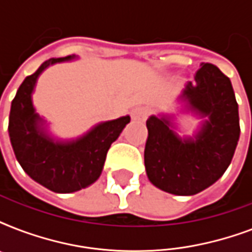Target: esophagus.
Listing matches in <instances>:
<instances>
[{
  "label": "esophagus",
  "instance_id": "obj_1",
  "mask_svg": "<svg viewBox=\"0 0 252 252\" xmlns=\"http://www.w3.org/2000/svg\"><path fill=\"white\" fill-rule=\"evenodd\" d=\"M149 115V110L146 107H136L132 110V119L133 120H145Z\"/></svg>",
  "mask_w": 252,
  "mask_h": 252
}]
</instances>
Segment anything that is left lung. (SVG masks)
<instances>
[{
	"mask_svg": "<svg viewBox=\"0 0 252 252\" xmlns=\"http://www.w3.org/2000/svg\"><path fill=\"white\" fill-rule=\"evenodd\" d=\"M191 110L208 118L193 138H180L170 119L146 120L144 161L148 178L162 191L195 195L217 182L230 165L238 144V103L229 77L216 65L201 63L195 81L180 94Z\"/></svg>",
	"mask_w": 252,
	"mask_h": 252,
	"instance_id": "8db88e82",
	"label": "left lung"
}]
</instances>
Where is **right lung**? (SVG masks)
I'll list each match as a JSON object with an SVG mask.
<instances>
[{
  "instance_id": "obj_1",
  "label": "right lung",
  "mask_w": 252,
  "mask_h": 252,
  "mask_svg": "<svg viewBox=\"0 0 252 252\" xmlns=\"http://www.w3.org/2000/svg\"><path fill=\"white\" fill-rule=\"evenodd\" d=\"M72 59H49L26 77L11 102L9 116L10 141L19 165L35 182L57 193L80 191L94 183L102 174L111 144L130 120L129 116H123L100 123L69 142L53 141L45 133L41 119L33 110L31 94L37 77L47 66Z\"/></svg>"
}]
</instances>
